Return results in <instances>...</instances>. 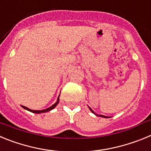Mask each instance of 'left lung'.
I'll return each instance as SVG.
<instances>
[{
  "mask_svg": "<svg viewBox=\"0 0 151 151\" xmlns=\"http://www.w3.org/2000/svg\"><path fill=\"white\" fill-rule=\"evenodd\" d=\"M88 107H89V106H88ZM89 109H90V110H91V111L92 112V113H94V115H96V116H101V117H104V118H109V116H104V115H98V114H97V113H94V110H92V109H91V107H89Z\"/></svg>",
  "mask_w": 151,
  "mask_h": 151,
  "instance_id": "8db88e82",
  "label": "left lung"
}]
</instances>
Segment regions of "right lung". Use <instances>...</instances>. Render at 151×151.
<instances>
[{"label": "right lung", "mask_w": 151, "mask_h": 151, "mask_svg": "<svg viewBox=\"0 0 151 151\" xmlns=\"http://www.w3.org/2000/svg\"><path fill=\"white\" fill-rule=\"evenodd\" d=\"M59 101H60V95L58 96V97H57V102L54 104H53L52 106H50V107L47 108V109H45V110H31V109H29V108L26 107V106H22V108H24L25 110H28V111H30L32 112V113H46V112H48V111H50L51 110H53V109H54V108L57 106V105L59 104Z\"/></svg>", "instance_id": "obj_1"}]
</instances>
